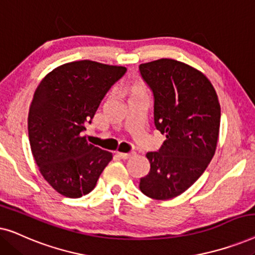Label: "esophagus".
<instances>
[{
  "label": "esophagus",
  "mask_w": 255,
  "mask_h": 255,
  "mask_svg": "<svg viewBox=\"0 0 255 255\" xmlns=\"http://www.w3.org/2000/svg\"><path fill=\"white\" fill-rule=\"evenodd\" d=\"M134 154H135L134 152H128V153L120 152V153H118V155H120L122 159H128V158H131V156H133Z\"/></svg>",
  "instance_id": "34e87169"
}]
</instances>
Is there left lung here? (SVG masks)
Masks as SVG:
<instances>
[{
    "label": "left lung",
    "mask_w": 255,
    "mask_h": 255,
    "mask_svg": "<svg viewBox=\"0 0 255 255\" xmlns=\"http://www.w3.org/2000/svg\"><path fill=\"white\" fill-rule=\"evenodd\" d=\"M154 96V124L166 134L158 152H148L151 169L140 179L141 193L170 200L193 186L217 147L221 106L207 76L174 59L139 66Z\"/></svg>",
    "instance_id": "left-lung-1"
}]
</instances>
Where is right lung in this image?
<instances>
[{"instance_id":"add662e5","label":"right lung","mask_w":255,"mask_h":255,"mask_svg":"<svg viewBox=\"0 0 255 255\" xmlns=\"http://www.w3.org/2000/svg\"><path fill=\"white\" fill-rule=\"evenodd\" d=\"M125 72L123 66L73 61L54 68L37 87L27 118L31 151L41 175L59 194H89L113 159L82 132Z\"/></svg>"}]
</instances>
